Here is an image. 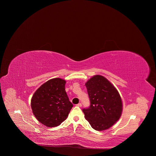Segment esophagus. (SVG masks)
Listing matches in <instances>:
<instances>
[{"label": "esophagus", "instance_id": "esophagus-1", "mask_svg": "<svg viewBox=\"0 0 156 156\" xmlns=\"http://www.w3.org/2000/svg\"><path fill=\"white\" fill-rule=\"evenodd\" d=\"M76 106H78V107H81V106H82V103H78L77 105H76Z\"/></svg>", "mask_w": 156, "mask_h": 156}]
</instances>
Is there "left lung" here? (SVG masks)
I'll list each match as a JSON object with an SVG mask.
<instances>
[{"mask_svg": "<svg viewBox=\"0 0 156 156\" xmlns=\"http://www.w3.org/2000/svg\"><path fill=\"white\" fill-rule=\"evenodd\" d=\"M90 106L83 109L86 119L95 130L109 129L121 117L122 103L119 92L105 77L95 75L86 83Z\"/></svg>", "mask_w": 156, "mask_h": 156, "instance_id": "obj_1", "label": "left lung"}]
</instances>
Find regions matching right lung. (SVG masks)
Segmentation results:
<instances>
[{"label": "right lung", "instance_id": "right-lung-1", "mask_svg": "<svg viewBox=\"0 0 156 156\" xmlns=\"http://www.w3.org/2000/svg\"><path fill=\"white\" fill-rule=\"evenodd\" d=\"M66 81L60 78L50 79L37 89L31 100V108L35 118L48 127L59 126L73 108L68 97Z\"/></svg>", "mask_w": 156, "mask_h": 156}]
</instances>
